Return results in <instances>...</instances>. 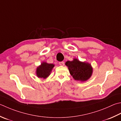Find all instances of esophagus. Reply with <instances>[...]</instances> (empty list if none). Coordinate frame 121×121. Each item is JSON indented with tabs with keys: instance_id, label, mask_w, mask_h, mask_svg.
I'll return each mask as SVG.
<instances>
[{
	"instance_id": "esophagus-1",
	"label": "esophagus",
	"mask_w": 121,
	"mask_h": 121,
	"mask_svg": "<svg viewBox=\"0 0 121 121\" xmlns=\"http://www.w3.org/2000/svg\"><path fill=\"white\" fill-rule=\"evenodd\" d=\"M59 63L61 66H63L64 65H65V62H64L63 61H62V62H60Z\"/></svg>"
}]
</instances>
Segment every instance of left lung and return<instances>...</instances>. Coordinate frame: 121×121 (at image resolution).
<instances>
[{
	"instance_id": "obj_1",
	"label": "left lung",
	"mask_w": 121,
	"mask_h": 121,
	"mask_svg": "<svg viewBox=\"0 0 121 121\" xmlns=\"http://www.w3.org/2000/svg\"><path fill=\"white\" fill-rule=\"evenodd\" d=\"M65 65L68 67L70 74L77 81H87L93 72V69L90 64L81 62L77 59H74L72 61H67Z\"/></svg>"
}]
</instances>
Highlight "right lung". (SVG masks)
Instances as JSON below:
<instances>
[{
	"label": "right lung",
	"instance_id": "add662e5",
	"mask_svg": "<svg viewBox=\"0 0 121 121\" xmlns=\"http://www.w3.org/2000/svg\"><path fill=\"white\" fill-rule=\"evenodd\" d=\"M53 64L48 63L47 62H42L41 65L37 68L36 74L37 76L42 79H46L50 74L52 70L54 67Z\"/></svg>",
	"mask_w": 121,
	"mask_h": 121
}]
</instances>
